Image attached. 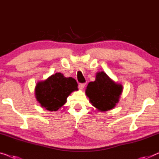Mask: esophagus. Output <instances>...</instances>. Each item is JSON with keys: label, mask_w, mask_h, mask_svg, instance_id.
<instances>
[{"label": "esophagus", "mask_w": 159, "mask_h": 159, "mask_svg": "<svg viewBox=\"0 0 159 159\" xmlns=\"http://www.w3.org/2000/svg\"><path fill=\"white\" fill-rule=\"evenodd\" d=\"M85 86H86V84H80L79 86V88L80 90H83L84 89V88L85 87Z\"/></svg>", "instance_id": "34e87169"}]
</instances>
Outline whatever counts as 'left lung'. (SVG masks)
Returning <instances> with one entry per match:
<instances>
[{"label":"left lung","mask_w":159,"mask_h":159,"mask_svg":"<svg viewBox=\"0 0 159 159\" xmlns=\"http://www.w3.org/2000/svg\"><path fill=\"white\" fill-rule=\"evenodd\" d=\"M123 86L111 80L103 71L96 73V80L90 82L86 90L90 102L98 111H107L118 103Z\"/></svg>","instance_id":"1"}]
</instances>
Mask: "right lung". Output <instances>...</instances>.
Here are the masks:
<instances>
[{
    "label": "right lung",
    "mask_w": 159,
    "mask_h": 159,
    "mask_svg": "<svg viewBox=\"0 0 159 159\" xmlns=\"http://www.w3.org/2000/svg\"><path fill=\"white\" fill-rule=\"evenodd\" d=\"M78 90V84L71 77L66 78L56 73L35 86V97L42 107L50 111H56L66 103L68 96Z\"/></svg>",
    "instance_id": "right-lung-1"
}]
</instances>
